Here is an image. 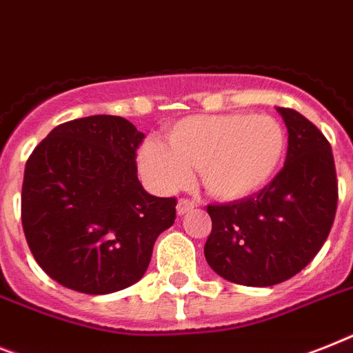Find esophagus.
I'll return each mask as SVG.
<instances>
[{"label":"esophagus","mask_w":353,"mask_h":353,"mask_svg":"<svg viewBox=\"0 0 353 353\" xmlns=\"http://www.w3.org/2000/svg\"><path fill=\"white\" fill-rule=\"evenodd\" d=\"M194 206H196V203L190 201V199H179V201H177V216H185V214H188Z\"/></svg>","instance_id":"34e87169"}]
</instances>
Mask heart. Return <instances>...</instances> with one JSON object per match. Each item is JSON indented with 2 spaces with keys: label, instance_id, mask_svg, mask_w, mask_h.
I'll use <instances>...</instances> for the list:
<instances>
[{
  "label": "heart",
  "instance_id": "heart-1",
  "mask_svg": "<svg viewBox=\"0 0 353 353\" xmlns=\"http://www.w3.org/2000/svg\"><path fill=\"white\" fill-rule=\"evenodd\" d=\"M168 145L150 137L139 150V170L150 188L172 194L190 185L194 172L205 190L223 201L263 190L285 156V130L276 117L250 114L190 116L168 130Z\"/></svg>",
  "mask_w": 353,
  "mask_h": 353
}]
</instances>
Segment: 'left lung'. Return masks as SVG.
<instances>
[{
    "mask_svg": "<svg viewBox=\"0 0 353 353\" xmlns=\"http://www.w3.org/2000/svg\"><path fill=\"white\" fill-rule=\"evenodd\" d=\"M288 130L283 170L257 194L208 205L210 268L245 286H274L299 274L325 245L337 208L330 143L292 108L277 107Z\"/></svg>",
    "mask_w": 353,
    "mask_h": 353,
    "instance_id": "obj_1",
    "label": "left lung"
}]
</instances>
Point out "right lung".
<instances>
[{"label": "right lung", "mask_w": 353, "mask_h": 353, "mask_svg": "<svg viewBox=\"0 0 353 353\" xmlns=\"http://www.w3.org/2000/svg\"><path fill=\"white\" fill-rule=\"evenodd\" d=\"M143 137L125 117H81L54 128L28 157L23 232L59 285L90 296L134 285L174 225L176 199L152 196L137 179Z\"/></svg>", "instance_id": "1"}]
</instances>
